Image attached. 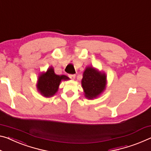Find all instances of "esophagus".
Here are the masks:
<instances>
[{
    "instance_id": "esophagus-1",
    "label": "esophagus",
    "mask_w": 151,
    "mask_h": 151,
    "mask_svg": "<svg viewBox=\"0 0 151 151\" xmlns=\"http://www.w3.org/2000/svg\"><path fill=\"white\" fill-rule=\"evenodd\" d=\"M68 76L70 77V78H71V79L73 80V79H75L76 75H68Z\"/></svg>"
}]
</instances>
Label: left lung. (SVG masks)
I'll list each match as a JSON object with an SVG mask.
<instances>
[{"instance_id": "left-lung-1", "label": "left lung", "mask_w": 151, "mask_h": 151, "mask_svg": "<svg viewBox=\"0 0 151 151\" xmlns=\"http://www.w3.org/2000/svg\"><path fill=\"white\" fill-rule=\"evenodd\" d=\"M81 81L84 89L85 97L93 99L101 94L106 89V75L104 73L98 71L91 66L86 68Z\"/></svg>"}]
</instances>
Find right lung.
<instances>
[{
	"mask_svg": "<svg viewBox=\"0 0 151 151\" xmlns=\"http://www.w3.org/2000/svg\"><path fill=\"white\" fill-rule=\"evenodd\" d=\"M68 79L69 78L66 75H56L54 68L50 67L47 69L46 73L41 74L38 78L37 90L43 96L45 97H52L58 91L61 81Z\"/></svg>",
	"mask_w": 151,
	"mask_h": 151,
	"instance_id": "1",
	"label": "right lung"
}]
</instances>
